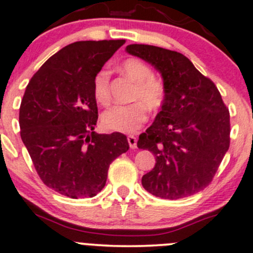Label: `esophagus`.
<instances>
[{"label":"esophagus","instance_id":"34e87169","mask_svg":"<svg viewBox=\"0 0 253 253\" xmlns=\"http://www.w3.org/2000/svg\"><path fill=\"white\" fill-rule=\"evenodd\" d=\"M127 142H129L130 148H136V144H137V140L134 135H129L127 136Z\"/></svg>","mask_w":253,"mask_h":253}]
</instances>
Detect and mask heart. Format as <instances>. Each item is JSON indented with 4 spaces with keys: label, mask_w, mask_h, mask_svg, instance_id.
Wrapping results in <instances>:
<instances>
[{
    "label": "heart",
    "mask_w": 253,
    "mask_h": 253,
    "mask_svg": "<svg viewBox=\"0 0 253 253\" xmlns=\"http://www.w3.org/2000/svg\"><path fill=\"white\" fill-rule=\"evenodd\" d=\"M122 72L135 83L130 105L113 106L102 114L105 129L123 134H132L141 127L147 118V107L156 112L163 107L167 98V87L162 79L153 77V72L141 59L129 58L123 62ZM93 97L101 105H108L109 75L106 69L98 70L92 80Z\"/></svg>",
    "instance_id": "1"
}]
</instances>
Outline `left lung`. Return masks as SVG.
Wrapping results in <instances>:
<instances>
[{
    "label": "left lung",
    "instance_id": "8db88e82",
    "mask_svg": "<svg viewBox=\"0 0 253 253\" xmlns=\"http://www.w3.org/2000/svg\"><path fill=\"white\" fill-rule=\"evenodd\" d=\"M126 52L162 74L167 98L137 147L155 155L142 186L161 199L197 194L213 180L230 145V114L210 78L179 52L151 45H127Z\"/></svg>",
    "mask_w": 253,
    "mask_h": 253
}]
</instances>
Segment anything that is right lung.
<instances>
[{
  "instance_id": "add662e5",
  "label": "right lung",
  "mask_w": 253,
  "mask_h": 253,
  "mask_svg": "<svg viewBox=\"0 0 253 253\" xmlns=\"http://www.w3.org/2000/svg\"><path fill=\"white\" fill-rule=\"evenodd\" d=\"M126 40L78 41L33 75L19 108L20 137L46 186L70 199L105 187L109 165L129 150L121 132L96 134V73Z\"/></svg>"
}]
</instances>
